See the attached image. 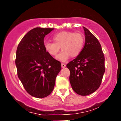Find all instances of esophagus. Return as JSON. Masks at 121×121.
Returning a JSON list of instances; mask_svg holds the SVG:
<instances>
[{
  "label": "esophagus",
  "mask_w": 121,
  "mask_h": 121,
  "mask_svg": "<svg viewBox=\"0 0 121 121\" xmlns=\"http://www.w3.org/2000/svg\"><path fill=\"white\" fill-rule=\"evenodd\" d=\"M65 66H66V65H65L64 63H61V67L62 68H65Z\"/></svg>",
  "instance_id": "esophagus-1"
}]
</instances>
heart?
<instances>
[{
    "instance_id": "heart-1",
    "label": "heart",
    "mask_w": 121,
    "mask_h": 121,
    "mask_svg": "<svg viewBox=\"0 0 121 121\" xmlns=\"http://www.w3.org/2000/svg\"><path fill=\"white\" fill-rule=\"evenodd\" d=\"M54 42L47 41L44 43L45 51L50 55L56 56L60 48L62 49L57 57L61 61H65L69 57H76L80 54L84 46L85 37L81 33L62 31L53 36Z\"/></svg>"
}]
</instances>
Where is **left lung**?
I'll use <instances>...</instances> for the list:
<instances>
[{"label":"left lung","mask_w":121,"mask_h":121,"mask_svg":"<svg viewBox=\"0 0 121 121\" xmlns=\"http://www.w3.org/2000/svg\"><path fill=\"white\" fill-rule=\"evenodd\" d=\"M85 43L76 59L66 65L70 70L69 81L77 94L87 95L96 91L102 82L105 71V57L97 39L83 27Z\"/></svg>","instance_id":"left-lung-1"}]
</instances>
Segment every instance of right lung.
Listing matches in <instances>:
<instances>
[{"label": "right lung", "mask_w": 121, "mask_h": 121, "mask_svg": "<svg viewBox=\"0 0 121 121\" xmlns=\"http://www.w3.org/2000/svg\"><path fill=\"white\" fill-rule=\"evenodd\" d=\"M53 29H32L21 40L16 50L18 77L28 93L36 98H44L52 93L61 69V62L44 47V37Z\"/></svg>", "instance_id": "1"}]
</instances>
